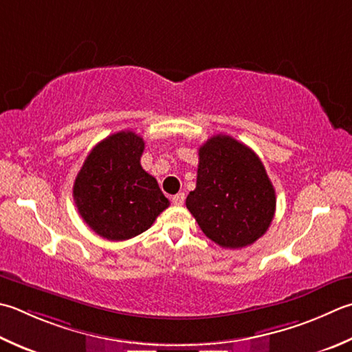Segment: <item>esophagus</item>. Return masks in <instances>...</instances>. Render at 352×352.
Returning <instances> with one entry per match:
<instances>
[{
	"instance_id": "34e87169",
	"label": "esophagus",
	"mask_w": 352,
	"mask_h": 352,
	"mask_svg": "<svg viewBox=\"0 0 352 352\" xmlns=\"http://www.w3.org/2000/svg\"><path fill=\"white\" fill-rule=\"evenodd\" d=\"M184 198H186L184 194H183V192H180V194H177V195L172 197V203H174L175 206H183Z\"/></svg>"
}]
</instances>
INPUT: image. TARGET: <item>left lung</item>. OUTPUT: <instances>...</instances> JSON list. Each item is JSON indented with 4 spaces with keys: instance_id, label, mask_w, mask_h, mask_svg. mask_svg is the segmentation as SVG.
Instances as JSON below:
<instances>
[{
    "instance_id": "left-lung-1",
    "label": "left lung",
    "mask_w": 352,
    "mask_h": 352,
    "mask_svg": "<svg viewBox=\"0 0 352 352\" xmlns=\"http://www.w3.org/2000/svg\"><path fill=\"white\" fill-rule=\"evenodd\" d=\"M197 188L186 208L199 229L224 249L250 245L267 232L276 194L263 162L230 135H213L198 149Z\"/></svg>"
}]
</instances>
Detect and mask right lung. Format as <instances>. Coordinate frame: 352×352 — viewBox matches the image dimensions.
<instances>
[{
    "label": "right lung",
    "instance_id": "right-lung-1",
    "mask_svg": "<svg viewBox=\"0 0 352 352\" xmlns=\"http://www.w3.org/2000/svg\"><path fill=\"white\" fill-rule=\"evenodd\" d=\"M143 149V139L133 131L111 134L91 149L76 177V208L102 238L140 235L169 206L155 178L142 168Z\"/></svg>",
    "mask_w": 352,
    "mask_h": 352
}]
</instances>
